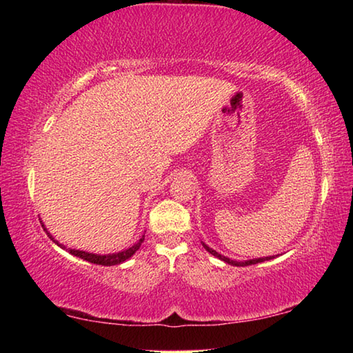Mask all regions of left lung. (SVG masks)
Wrapping results in <instances>:
<instances>
[{
	"label": "left lung",
	"mask_w": 353,
	"mask_h": 353,
	"mask_svg": "<svg viewBox=\"0 0 353 353\" xmlns=\"http://www.w3.org/2000/svg\"><path fill=\"white\" fill-rule=\"evenodd\" d=\"M202 246L205 248L207 252H210L212 255L216 256V259L223 260L225 263H229V265H232V266H249V265H256V263H261V261H266V260H272L274 259V256H261V259H252V260H246V261H235V260H230V259H227V256L218 254L216 250H213L212 248H208L207 244H204V243H202Z\"/></svg>",
	"instance_id": "obj_1"
}]
</instances>
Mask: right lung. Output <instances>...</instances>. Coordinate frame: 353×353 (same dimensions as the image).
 <instances>
[{
	"label": "right lung",
	"mask_w": 353,
	"mask_h": 353,
	"mask_svg": "<svg viewBox=\"0 0 353 353\" xmlns=\"http://www.w3.org/2000/svg\"><path fill=\"white\" fill-rule=\"evenodd\" d=\"M46 230V229H45ZM48 236L51 238L52 241H54L57 246H61L65 249V246H62L61 243H59L57 240H54L50 235V232L46 230ZM143 240H145V235H143L139 241H137L132 248H129L126 250H121V252H117V254H107V255H98V254H90V252H85V250H76V249H70V254L74 255V256H79V259L85 260V261H90V263H94V265H103V266H113V265H119V263L126 261L128 259H130L137 250L140 249Z\"/></svg>",
	"instance_id": "add662e5"
}]
</instances>
